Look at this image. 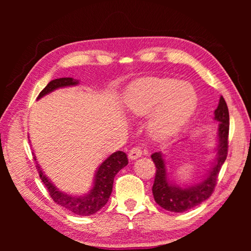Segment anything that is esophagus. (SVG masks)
Segmentation results:
<instances>
[{
  "label": "esophagus",
  "instance_id": "esophagus-1",
  "mask_svg": "<svg viewBox=\"0 0 251 251\" xmlns=\"http://www.w3.org/2000/svg\"><path fill=\"white\" fill-rule=\"evenodd\" d=\"M142 154H143V151L141 147H134L129 151L128 157H129V159L133 160V159H137L138 157H141Z\"/></svg>",
  "mask_w": 251,
  "mask_h": 251
}]
</instances>
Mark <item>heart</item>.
<instances>
[{"mask_svg":"<svg viewBox=\"0 0 251 251\" xmlns=\"http://www.w3.org/2000/svg\"><path fill=\"white\" fill-rule=\"evenodd\" d=\"M126 113L147 117V129L156 142H166L182 129L196 109L192 85L174 78L148 77L129 85L124 95Z\"/></svg>","mask_w":251,"mask_h":251,"instance_id":"b5f03b06","label":"heart"}]
</instances>
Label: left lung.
Segmentation results:
<instances>
[{
  "label": "left lung",
  "mask_w": 251,
  "mask_h": 251,
  "mask_svg": "<svg viewBox=\"0 0 251 251\" xmlns=\"http://www.w3.org/2000/svg\"><path fill=\"white\" fill-rule=\"evenodd\" d=\"M215 121L219 122L217 134V155L208 174L201 182L190 186H178L169 180L166 161L161 151L154 152L151 159L156 166L155 181L152 185V195L155 201L164 209L173 212H184L198 206L211 196L217 177L223 164L227 158L228 133H229V112L224 97L220 96L217 108L215 109Z\"/></svg>",
  "instance_id": "left-lung-1"
}]
</instances>
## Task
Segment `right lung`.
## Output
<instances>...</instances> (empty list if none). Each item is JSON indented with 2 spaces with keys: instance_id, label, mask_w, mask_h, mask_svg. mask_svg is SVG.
<instances>
[{
  "instance_id": "add662e5",
  "label": "right lung",
  "mask_w": 251,
  "mask_h": 251,
  "mask_svg": "<svg viewBox=\"0 0 251 251\" xmlns=\"http://www.w3.org/2000/svg\"><path fill=\"white\" fill-rule=\"evenodd\" d=\"M78 84L77 79L72 77H63L56 78L46 85L43 91L40 93L37 100L48 95L49 93L53 92L57 88L67 87V86H75ZM34 155V152H33ZM34 159L36 160V156H34ZM128 164V159L124 151H115L112 155H109L103 163H101L94 176V182L90 192L82 196L77 195H69L64 192H61L56 186H55L50 178L45 175L44 172L42 171L40 164L36 161V169L40 174L42 181L44 182L46 188H48L50 197L57 205L66 208V209L74 212L75 215L78 216H91L94 215L95 212L99 211L100 208H103L108 201V198L112 194L114 177L116 174L124 168Z\"/></svg>"
}]
</instances>
